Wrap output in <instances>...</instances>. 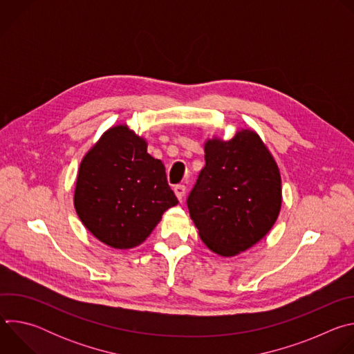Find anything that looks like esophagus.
<instances>
[{
    "label": "esophagus",
    "instance_id": "1",
    "mask_svg": "<svg viewBox=\"0 0 354 354\" xmlns=\"http://www.w3.org/2000/svg\"><path fill=\"white\" fill-rule=\"evenodd\" d=\"M174 192H175V194H176V197L179 198V200H182V197L185 196V192H186V187H185V185H176L175 187H174Z\"/></svg>",
    "mask_w": 354,
    "mask_h": 354
}]
</instances>
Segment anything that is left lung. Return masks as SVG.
Listing matches in <instances>:
<instances>
[{
  "mask_svg": "<svg viewBox=\"0 0 354 354\" xmlns=\"http://www.w3.org/2000/svg\"><path fill=\"white\" fill-rule=\"evenodd\" d=\"M205 168L187 197L198 235L220 257H235L258 243L281 207L279 167L261 137L242 129L224 141L205 142Z\"/></svg>",
  "mask_w": 354,
  "mask_h": 354,
  "instance_id": "8db88e82",
  "label": "left lung"
}]
</instances>
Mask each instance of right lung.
I'll return each instance as SVG.
<instances>
[{"label":"right lung","mask_w":354,"mask_h":354,"mask_svg":"<svg viewBox=\"0 0 354 354\" xmlns=\"http://www.w3.org/2000/svg\"><path fill=\"white\" fill-rule=\"evenodd\" d=\"M176 205L164 164L127 124L106 130L81 161L74 207L85 228L108 246H138Z\"/></svg>","instance_id":"add662e5"}]
</instances>
